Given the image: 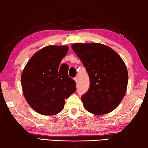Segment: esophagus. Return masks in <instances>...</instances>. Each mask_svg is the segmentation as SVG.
<instances>
[{"instance_id":"obj_1","label":"esophagus","mask_w":148,"mask_h":148,"mask_svg":"<svg viewBox=\"0 0 148 148\" xmlns=\"http://www.w3.org/2000/svg\"><path fill=\"white\" fill-rule=\"evenodd\" d=\"M74 79L75 80V82H78V77H75V78H74Z\"/></svg>"}]
</instances>
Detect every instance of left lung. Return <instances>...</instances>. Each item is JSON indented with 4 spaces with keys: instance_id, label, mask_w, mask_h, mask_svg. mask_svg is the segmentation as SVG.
Wrapping results in <instances>:
<instances>
[{
    "instance_id": "obj_1",
    "label": "left lung",
    "mask_w": 148,
    "mask_h": 148,
    "mask_svg": "<svg viewBox=\"0 0 148 148\" xmlns=\"http://www.w3.org/2000/svg\"><path fill=\"white\" fill-rule=\"evenodd\" d=\"M72 48L90 78V88L81 97L85 109L97 115L113 111L123 99L128 85V71L123 59L101 43H75Z\"/></svg>"
}]
</instances>
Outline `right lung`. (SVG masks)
<instances>
[{
    "mask_svg": "<svg viewBox=\"0 0 148 148\" xmlns=\"http://www.w3.org/2000/svg\"><path fill=\"white\" fill-rule=\"evenodd\" d=\"M69 47L50 45L35 54L23 70L21 82L27 103L37 112L55 115L64 107V99L76 90L68 74L69 66L60 64Z\"/></svg>",
    "mask_w": 148,
    "mask_h": 148,
    "instance_id": "add662e5",
    "label": "right lung"
}]
</instances>
